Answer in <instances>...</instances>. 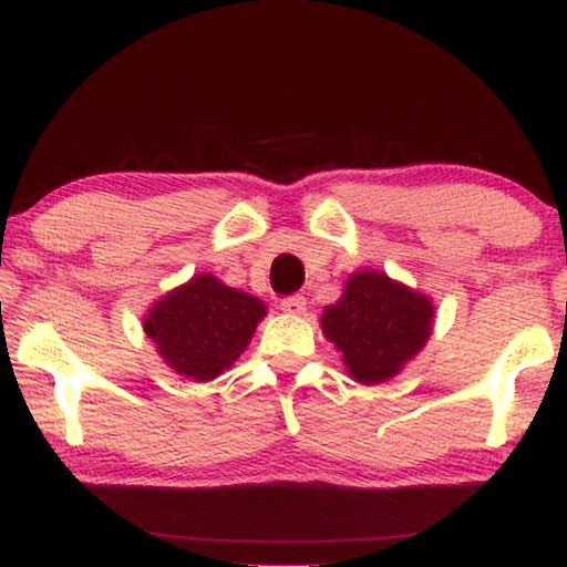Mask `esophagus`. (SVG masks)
<instances>
[{"mask_svg": "<svg viewBox=\"0 0 567 567\" xmlns=\"http://www.w3.org/2000/svg\"><path fill=\"white\" fill-rule=\"evenodd\" d=\"M305 297H290V300H282L280 302V307H282V312H287V315H302L305 312Z\"/></svg>", "mask_w": 567, "mask_h": 567, "instance_id": "34e87169", "label": "esophagus"}]
</instances>
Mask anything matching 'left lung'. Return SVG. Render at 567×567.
<instances>
[{
	"mask_svg": "<svg viewBox=\"0 0 567 567\" xmlns=\"http://www.w3.org/2000/svg\"><path fill=\"white\" fill-rule=\"evenodd\" d=\"M433 324V297L380 270L352 272L340 300L320 318L322 334L342 352L344 370L360 385L400 375L427 344Z\"/></svg>",
	"mask_w": 567,
	"mask_h": 567,
	"instance_id": "obj_1",
	"label": "left lung"
}]
</instances>
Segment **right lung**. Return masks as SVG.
I'll return each mask as SVG.
<instances>
[{
    "label": "right lung",
    "mask_w": 567,
    "mask_h": 567,
    "mask_svg": "<svg viewBox=\"0 0 567 567\" xmlns=\"http://www.w3.org/2000/svg\"><path fill=\"white\" fill-rule=\"evenodd\" d=\"M265 315L260 297L199 272L152 302L142 328L169 370L209 382L233 368Z\"/></svg>",
    "instance_id": "add662e5"
}]
</instances>
